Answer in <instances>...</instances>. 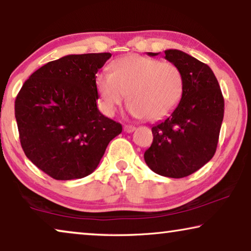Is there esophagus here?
I'll use <instances>...</instances> for the list:
<instances>
[{
  "instance_id": "1",
  "label": "esophagus",
  "mask_w": 251,
  "mask_h": 251,
  "mask_svg": "<svg viewBox=\"0 0 251 251\" xmlns=\"http://www.w3.org/2000/svg\"><path fill=\"white\" fill-rule=\"evenodd\" d=\"M125 131L126 132H128V133H130V132H132V131H135L136 130V126H130V125H126V126H125Z\"/></svg>"
}]
</instances>
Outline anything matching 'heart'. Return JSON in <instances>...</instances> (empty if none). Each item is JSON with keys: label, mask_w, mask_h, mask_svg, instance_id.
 Masks as SVG:
<instances>
[{"label": "heart", "mask_w": 251, "mask_h": 251, "mask_svg": "<svg viewBox=\"0 0 251 251\" xmlns=\"http://www.w3.org/2000/svg\"><path fill=\"white\" fill-rule=\"evenodd\" d=\"M113 73L102 71L96 76L102 107L107 114L128 95L129 112L137 118L157 121L169 115L179 104L184 77L179 68L169 61L130 54L112 65Z\"/></svg>", "instance_id": "1"}]
</instances>
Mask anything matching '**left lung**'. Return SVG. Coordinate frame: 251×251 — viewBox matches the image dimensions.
Returning <instances> with one entry per match:
<instances>
[{
	"label": "left lung",
	"instance_id": "left-lung-1",
	"mask_svg": "<svg viewBox=\"0 0 251 251\" xmlns=\"http://www.w3.org/2000/svg\"><path fill=\"white\" fill-rule=\"evenodd\" d=\"M164 54L183 74L184 92L175 111L153 126V143L144 159L157 175L183 178L214 156L224 118V98L207 64L176 49L166 50Z\"/></svg>",
	"mask_w": 251,
	"mask_h": 251
}]
</instances>
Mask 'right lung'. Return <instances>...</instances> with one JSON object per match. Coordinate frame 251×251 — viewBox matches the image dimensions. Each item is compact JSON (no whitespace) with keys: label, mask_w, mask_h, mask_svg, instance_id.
I'll use <instances>...</instances> for the list:
<instances>
[{"label":"right lung","mask_w":251,"mask_h":251,"mask_svg":"<svg viewBox=\"0 0 251 251\" xmlns=\"http://www.w3.org/2000/svg\"><path fill=\"white\" fill-rule=\"evenodd\" d=\"M109 52L68 54L34 72L17 95L15 115L26 156L57 180L95 171L122 126L97 107L96 74Z\"/></svg>","instance_id":"right-lung-1"}]
</instances>
